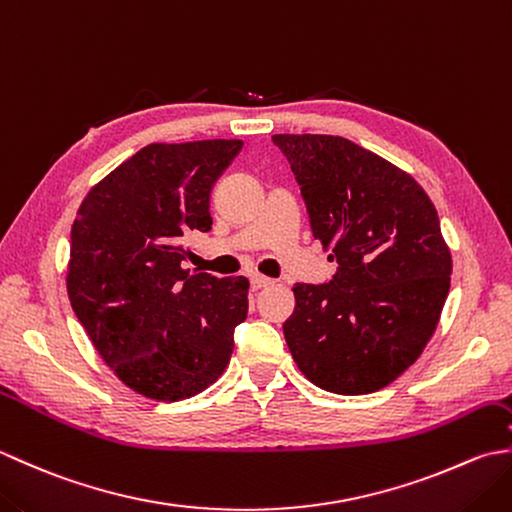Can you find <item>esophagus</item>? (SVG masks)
Masks as SVG:
<instances>
[{
	"label": "esophagus",
	"instance_id": "esophagus-1",
	"mask_svg": "<svg viewBox=\"0 0 512 512\" xmlns=\"http://www.w3.org/2000/svg\"><path fill=\"white\" fill-rule=\"evenodd\" d=\"M273 284V279H268L264 275H250V286H253L255 290H262L266 286Z\"/></svg>",
	"mask_w": 512,
	"mask_h": 512
}]
</instances>
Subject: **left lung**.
<instances>
[{
  "label": "left lung",
  "mask_w": 512,
  "mask_h": 512,
  "mask_svg": "<svg viewBox=\"0 0 512 512\" xmlns=\"http://www.w3.org/2000/svg\"><path fill=\"white\" fill-rule=\"evenodd\" d=\"M314 239L339 270L297 284L284 336L301 374L332 394H372L418 361L451 288L438 211L407 171L341 136L275 134Z\"/></svg>",
  "instance_id": "obj_1"
}]
</instances>
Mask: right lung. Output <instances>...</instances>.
<instances>
[{
    "mask_svg": "<svg viewBox=\"0 0 512 512\" xmlns=\"http://www.w3.org/2000/svg\"><path fill=\"white\" fill-rule=\"evenodd\" d=\"M242 140L154 143L85 195L72 224L68 297L123 383L160 402L222 376L248 312V279L182 268L191 233L211 231L215 180Z\"/></svg>",
    "mask_w": 512,
    "mask_h": 512,
    "instance_id": "1",
    "label": "right lung"
}]
</instances>
